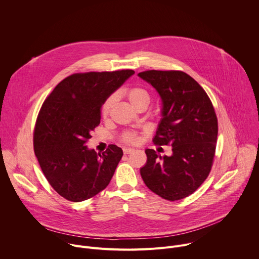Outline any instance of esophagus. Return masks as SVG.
<instances>
[{
	"label": "esophagus",
	"instance_id": "esophagus-1",
	"mask_svg": "<svg viewBox=\"0 0 259 259\" xmlns=\"http://www.w3.org/2000/svg\"><path fill=\"white\" fill-rule=\"evenodd\" d=\"M135 150H133V149H129V147H124L123 149V152H124V154L125 155H128V154H131V153H133Z\"/></svg>",
	"mask_w": 259,
	"mask_h": 259
}]
</instances>
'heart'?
<instances>
[{
  "instance_id": "b5f03b06",
  "label": "heart",
  "mask_w": 259,
  "mask_h": 259,
  "mask_svg": "<svg viewBox=\"0 0 259 259\" xmlns=\"http://www.w3.org/2000/svg\"><path fill=\"white\" fill-rule=\"evenodd\" d=\"M125 95L127 97V99L129 100V102L134 106L137 107L140 104H149L150 102V94L147 92L144 88L142 87H138V86H134L131 88H128L125 91ZM116 100L115 95H110L101 105V117L102 118H107L110 112V108H112L114 102ZM121 140L124 143H128V144H137L140 141V137L136 132L133 131H126L125 133H123V135L121 136Z\"/></svg>"
}]
</instances>
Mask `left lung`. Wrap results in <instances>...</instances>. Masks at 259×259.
<instances>
[{"mask_svg":"<svg viewBox=\"0 0 259 259\" xmlns=\"http://www.w3.org/2000/svg\"><path fill=\"white\" fill-rule=\"evenodd\" d=\"M160 94L163 118L153 142L171 145L172 156L146 150L140 169L145 186L168 201L196 192L208 177L214 157L218 122L206 91L181 70H145L138 73Z\"/></svg>","mask_w":259,"mask_h":259,"instance_id":"left-lung-1","label":"left lung"}]
</instances>
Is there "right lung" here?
Wrapping results in <instances>:
<instances>
[{"instance_id":"right-lung-1","label":"right lung","mask_w":259,"mask_h":259,"mask_svg":"<svg viewBox=\"0 0 259 259\" xmlns=\"http://www.w3.org/2000/svg\"><path fill=\"white\" fill-rule=\"evenodd\" d=\"M134 73L132 69L72 73L45 99L33 130V150L54 191L82 202L103 191L123 157L109 144L101 155L86 143L100 123V107Z\"/></svg>"}]
</instances>
